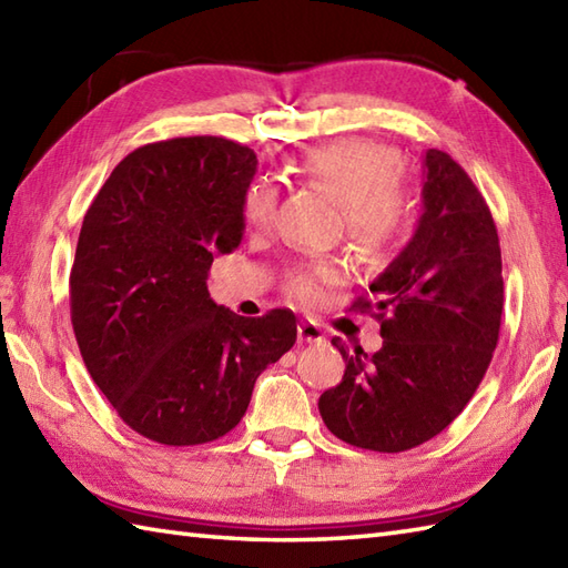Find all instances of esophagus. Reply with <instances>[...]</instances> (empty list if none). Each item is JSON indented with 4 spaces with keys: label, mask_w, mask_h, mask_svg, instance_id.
I'll return each instance as SVG.
<instances>
[{
    "label": "esophagus",
    "mask_w": 568,
    "mask_h": 568,
    "mask_svg": "<svg viewBox=\"0 0 568 568\" xmlns=\"http://www.w3.org/2000/svg\"><path fill=\"white\" fill-rule=\"evenodd\" d=\"M297 336H300V342H307V344H322V342H324V329L320 327L317 322L305 320V322H300Z\"/></svg>",
    "instance_id": "obj_1"
}]
</instances>
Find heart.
Segmentation results:
<instances>
[{"label": "heart", "mask_w": 568, "mask_h": 568, "mask_svg": "<svg viewBox=\"0 0 568 568\" xmlns=\"http://www.w3.org/2000/svg\"><path fill=\"white\" fill-rule=\"evenodd\" d=\"M295 173L344 204V224L352 244L368 261L388 258L413 232L415 210L400 183V159L383 143L366 139L332 141L305 151ZM277 192L271 180L258 178L246 187L241 214L251 229H265L275 216ZM342 281L334 265H315L297 273L291 293L300 303H322L332 285Z\"/></svg>", "instance_id": "heart-1"}]
</instances>
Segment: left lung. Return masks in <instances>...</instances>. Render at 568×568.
Segmentation results:
<instances>
[{
  "label": "left lung",
  "mask_w": 568,
  "mask_h": 568,
  "mask_svg": "<svg viewBox=\"0 0 568 568\" xmlns=\"http://www.w3.org/2000/svg\"><path fill=\"white\" fill-rule=\"evenodd\" d=\"M413 239L368 287L383 346L368 356L334 336L346 364L320 397L324 425L361 449L397 454L437 437L464 413L498 346L503 261L498 229L474 180L449 153L422 159Z\"/></svg>",
  "instance_id": "1"
}]
</instances>
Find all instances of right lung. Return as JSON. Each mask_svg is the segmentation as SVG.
Returning <instances> with one entry per match:
<instances>
[{"mask_svg":"<svg viewBox=\"0 0 568 568\" xmlns=\"http://www.w3.org/2000/svg\"><path fill=\"white\" fill-rule=\"evenodd\" d=\"M256 153L222 136L141 146L82 220L70 320L84 366L116 415L168 446L232 432L253 385L297 339L291 310L239 317L207 291L214 256L244 236Z\"/></svg>","mask_w":568,"mask_h":568,"instance_id":"add662e5","label":"right lung"}]
</instances>
